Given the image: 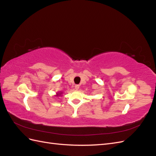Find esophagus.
I'll return each instance as SVG.
<instances>
[{"instance_id":"obj_1","label":"esophagus","mask_w":156,"mask_h":156,"mask_svg":"<svg viewBox=\"0 0 156 156\" xmlns=\"http://www.w3.org/2000/svg\"><path fill=\"white\" fill-rule=\"evenodd\" d=\"M79 87H80V86L79 85V84H76V85L75 86V90H79Z\"/></svg>"}]
</instances>
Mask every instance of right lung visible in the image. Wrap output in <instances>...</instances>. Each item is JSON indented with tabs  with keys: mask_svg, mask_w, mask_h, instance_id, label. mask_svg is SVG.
<instances>
[{
	"mask_svg": "<svg viewBox=\"0 0 156 156\" xmlns=\"http://www.w3.org/2000/svg\"><path fill=\"white\" fill-rule=\"evenodd\" d=\"M62 92H60V93H59V94L57 93V94H56V96H61V94H62Z\"/></svg>",
	"mask_w": 156,
	"mask_h": 156,
	"instance_id": "1",
	"label": "right lung"
}]
</instances>
